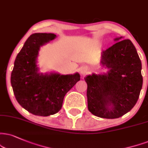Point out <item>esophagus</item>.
I'll return each mask as SVG.
<instances>
[{
	"mask_svg": "<svg viewBox=\"0 0 148 148\" xmlns=\"http://www.w3.org/2000/svg\"><path fill=\"white\" fill-rule=\"evenodd\" d=\"M88 69L86 68V67H82L81 69H80V73H81L82 75H85L88 73Z\"/></svg>",
	"mask_w": 148,
	"mask_h": 148,
	"instance_id": "obj_1",
	"label": "esophagus"
}]
</instances>
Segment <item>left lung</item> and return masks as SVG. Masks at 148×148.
Segmentation results:
<instances>
[{"mask_svg":"<svg viewBox=\"0 0 148 148\" xmlns=\"http://www.w3.org/2000/svg\"><path fill=\"white\" fill-rule=\"evenodd\" d=\"M117 42L102 51L101 66L107 73L86 76L88 109L92 114L116 119L128 112L139 97L143 85L141 62L130 40Z\"/></svg>","mask_w":148,"mask_h":148,"instance_id":"1","label":"left lung"}]
</instances>
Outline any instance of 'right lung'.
Here are the masks:
<instances>
[{
  "mask_svg": "<svg viewBox=\"0 0 148 148\" xmlns=\"http://www.w3.org/2000/svg\"><path fill=\"white\" fill-rule=\"evenodd\" d=\"M56 38L53 34L31 35L16 56L11 75L16 100L35 115L47 116L59 112L65 95L80 80L78 73L61 75L39 72L37 59L40 49Z\"/></svg>",
  "mask_w": 148,
  "mask_h": 148,
  "instance_id": "1",
  "label": "right lung"
}]
</instances>
